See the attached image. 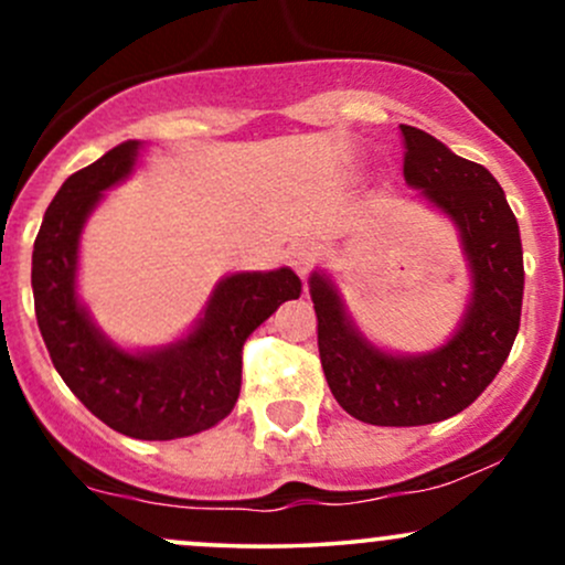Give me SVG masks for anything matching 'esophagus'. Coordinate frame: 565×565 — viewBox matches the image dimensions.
I'll use <instances>...</instances> for the list:
<instances>
[{"label": "esophagus", "mask_w": 565, "mask_h": 565, "mask_svg": "<svg viewBox=\"0 0 565 565\" xmlns=\"http://www.w3.org/2000/svg\"><path fill=\"white\" fill-rule=\"evenodd\" d=\"M316 257H319V252H316L313 244H308V242L291 244L289 263H291V268H295L300 276H308L310 274V268H313Z\"/></svg>", "instance_id": "34e87169"}]
</instances>
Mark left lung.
Wrapping results in <instances>:
<instances>
[{
	"label": "left lung",
	"instance_id": "1",
	"mask_svg": "<svg viewBox=\"0 0 565 565\" xmlns=\"http://www.w3.org/2000/svg\"><path fill=\"white\" fill-rule=\"evenodd\" d=\"M401 135L406 183L451 220L470 268L454 334L427 353H391L361 332L332 276L308 278L329 391L350 417L382 427L433 425L468 408L508 361L523 305L521 231L494 174L423 129L401 125Z\"/></svg>",
	"mask_w": 565,
	"mask_h": 565
}]
</instances>
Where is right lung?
I'll use <instances>...</instances> for the list:
<instances>
[{"instance_id": "1", "label": "right lung", "mask_w": 565, "mask_h": 565, "mask_svg": "<svg viewBox=\"0 0 565 565\" xmlns=\"http://www.w3.org/2000/svg\"><path fill=\"white\" fill-rule=\"evenodd\" d=\"M140 140H127L74 172L44 212L31 257L36 323L71 393L116 433L172 440L210 430L242 391V348L276 308L297 300L291 268L220 278L201 319L170 345L127 350L93 321L76 291L84 223L108 188L138 167Z\"/></svg>"}]
</instances>
